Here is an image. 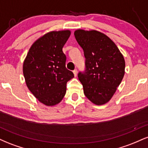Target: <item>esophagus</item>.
<instances>
[{"instance_id":"34e87169","label":"esophagus","mask_w":148,"mask_h":148,"mask_svg":"<svg viewBox=\"0 0 148 148\" xmlns=\"http://www.w3.org/2000/svg\"><path fill=\"white\" fill-rule=\"evenodd\" d=\"M73 73H74V76H77V73H78V72H77V69H74V70L73 71Z\"/></svg>"}]
</instances>
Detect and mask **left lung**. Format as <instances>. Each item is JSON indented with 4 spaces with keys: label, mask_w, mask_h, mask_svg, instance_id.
I'll return each mask as SVG.
<instances>
[{
    "label": "left lung",
    "mask_w": 148,
    "mask_h": 148,
    "mask_svg": "<svg viewBox=\"0 0 148 148\" xmlns=\"http://www.w3.org/2000/svg\"><path fill=\"white\" fill-rule=\"evenodd\" d=\"M74 36L86 58V70L78 74L85 95L95 105L105 104L123 79L125 58L114 42L101 32L79 29Z\"/></svg>",
    "instance_id": "1"
}]
</instances>
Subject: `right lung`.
<instances>
[{
	"label": "right lung",
	"mask_w": 148,
	"mask_h": 148,
	"mask_svg": "<svg viewBox=\"0 0 148 148\" xmlns=\"http://www.w3.org/2000/svg\"><path fill=\"white\" fill-rule=\"evenodd\" d=\"M70 35L69 30L46 33L32 45L23 61L27 87L46 106L60 103L66 93L67 81L74 78L73 72L66 68L62 52Z\"/></svg>",
	"instance_id": "1"
}]
</instances>
